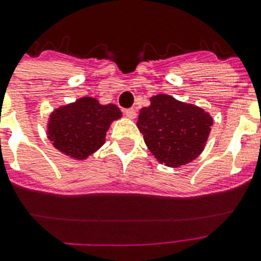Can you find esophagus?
<instances>
[{
	"mask_svg": "<svg viewBox=\"0 0 261 261\" xmlns=\"http://www.w3.org/2000/svg\"><path fill=\"white\" fill-rule=\"evenodd\" d=\"M124 114H125V116L129 117V119H136V116H137V112H136L135 108H126V110L124 111Z\"/></svg>",
	"mask_w": 261,
	"mask_h": 261,
	"instance_id": "34e87169",
	"label": "esophagus"
}]
</instances>
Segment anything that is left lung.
Returning <instances> with one entry per match:
<instances>
[{
    "mask_svg": "<svg viewBox=\"0 0 261 261\" xmlns=\"http://www.w3.org/2000/svg\"><path fill=\"white\" fill-rule=\"evenodd\" d=\"M213 119L195 105L179 102L166 94L150 98L138 115L137 126L159 163L180 167L204 150Z\"/></svg>",
    "mask_w": 261,
    "mask_h": 261,
    "instance_id": "obj_1",
    "label": "left lung"
}]
</instances>
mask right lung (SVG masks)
<instances>
[{
    "label": "right lung",
    "instance_id": "obj_1",
    "mask_svg": "<svg viewBox=\"0 0 261 261\" xmlns=\"http://www.w3.org/2000/svg\"><path fill=\"white\" fill-rule=\"evenodd\" d=\"M120 117L117 106H103L95 98L84 96L53 111L48 121V138L65 155L86 159L102 147L111 123Z\"/></svg>",
    "mask_w": 261,
    "mask_h": 261
}]
</instances>
